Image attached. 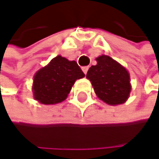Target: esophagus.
<instances>
[{
  "mask_svg": "<svg viewBox=\"0 0 159 159\" xmlns=\"http://www.w3.org/2000/svg\"><path fill=\"white\" fill-rule=\"evenodd\" d=\"M82 70L84 71V73H85V74H87V72H88V70H89V66H85V67H83V68H82Z\"/></svg>",
  "mask_w": 159,
  "mask_h": 159,
  "instance_id": "1",
  "label": "esophagus"
}]
</instances>
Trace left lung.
I'll list each match as a JSON object with an SVG mask.
<instances>
[{
  "label": "left lung",
  "instance_id": "left-lung-1",
  "mask_svg": "<svg viewBox=\"0 0 159 159\" xmlns=\"http://www.w3.org/2000/svg\"><path fill=\"white\" fill-rule=\"evenodd\" d=\"M87 73L96 95L108 105H120L125 102L131 91L129 73L120 64L107 55L96 59Z\"/></svg>",
  "mask_w": 159,
  "mask_h": 159
}]
</instances>
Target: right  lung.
<instances>
[{
    "label": "right lung",
    "instance_id": "right-lung-1",
    "mask_svg": "<svg viewBox=\"0 0 159 159\" xmlns=\"http://www.w3.org/2000/svg\"><path fill=\"white\" fill-rule=\"evenodd\" d=\"M84 76L75 61L56 56L36 73L33 85L35 99L43 105L61 103L67 98L74 82Z\"/></svg>",
    "mask_w": 159,
    "mask_h": 159
}]
</instances>
